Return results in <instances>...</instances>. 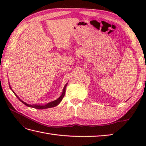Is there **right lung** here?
Wrapping results in <instances>:
<instances>
[{
	"label": "right lung",
	"mask_w": 146,
	"mask_h": 146,
	"mask_svg": "<svg viewBox=\"0 0 146 146\" xmlns=\"http://www.w3.org/2000/svg\"><path fill=\"white\" fill-rule=\"evenodd\" d=\"M66 85H67V83L66 84V85L64 86V88H63V93H62V95L60 96V97H59L57 100H54V101H53V102H50V103H48V104H47L46 105H29V104H26V103H25V102H24L23 101H22L21 99H19L18 98V97L17 95H15L16 96V97L18 98V99H19V100L21 102H23V103L24 104H25L26 106H28V107H33V108H38V109H44V108H51V107H55V106H56V105H58L61 102V101L62 100V99L63 98V97H64V94H65V89H66ZM10 88H11V86H10Z\"/></svg>",
	"instance_id": "1"
}]
</instances>
